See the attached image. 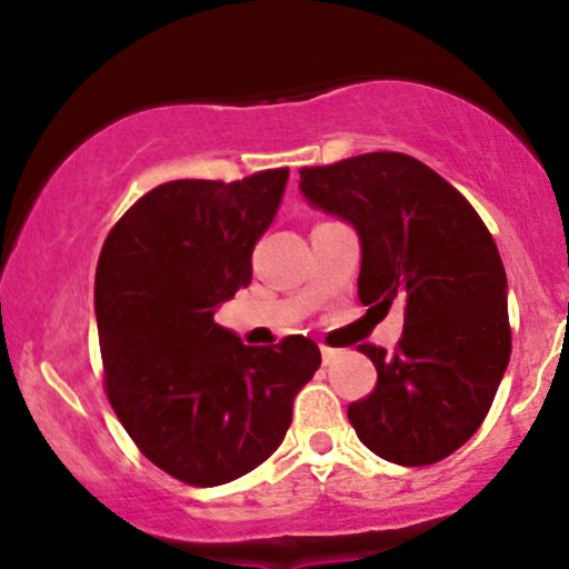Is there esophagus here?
<instances>
[{
  "mask_svg": "<svg viewBox=\"0 0 569 569\" xmlns=\"http://www.w3.org/2000/svg\"><path fill=\"white\" fill-rule=\"evenodd\" d=\"M321 358H323L326 367H329V363H335L337 358H339V350L337 348H329V345H321Z\"/></svg>",
  "mask_w": 569,
  "mask_h": 569,
  "instance_id": "34e87169",
  "label": "esophagus"
}]
</instances>
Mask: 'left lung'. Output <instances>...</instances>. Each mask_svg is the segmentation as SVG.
Instances as JSON below:
<instances>
[{
	"label": "left lung",
	"instance_id": "obj_1",
	"mask_svg": "<svg viewBox=\"0 0 569 569\" xmlns=\"http://www.w3.org/2000/svg\"><path fill=\"white\" fill-rule=\"evenodd\" d=\"M299 176L305 198L361 238L358 299L385 312L403 302L393 352L358 345L377 385L348 407L350 426L382 460L433 466L479 430L511 358L498 246L471 202L409 154L369 152Z\"/></svg>",
	"mask_w": 569,
	"mask_h": 569
}]
</instances>
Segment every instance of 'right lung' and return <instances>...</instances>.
I'll return each mask as SVG.
<instances>
[{
    "label": "right lung",
    "instance_id": "add662e5",
    "mask_svg": "<svg viewBox=\"0 0 569 569\" xmlns=\"http://www.w3.org/2000/svg\"><path fill=\"white\" fill-rule=\"evenodd\" d=\"M286 179L289 168L168 181L122 213L98 257L103 390L141 455L184 485L219 487L264 462L321 367L302 335L251 348L213 321L251 283Z\"/></svg>",
    "mask_w": 569,
    "mask_h": 569
}]
</instances>
